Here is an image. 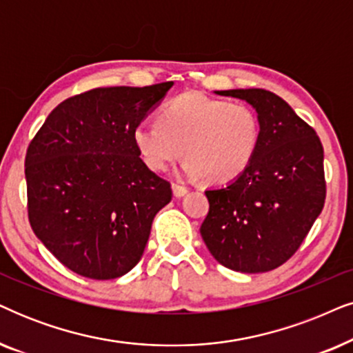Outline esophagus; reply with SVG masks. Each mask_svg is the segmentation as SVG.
Wrapping results in <instances>:
<instances>
[{"label": "esophagus", "mask_w": 353, "mask_h": 353, "mask_svg": "<svg viewBox=\"0 0 353 353\" xmlns=\"http://www.w3.org/2000/svg\"><path fill=\"white\" fill-rule=\"evenodd\" d=\"M172 188H173V196H175V198H183V196L188 193V188L183 185H178V183H173Z\"/></svg>", "instance_id": "1"}]
</instances>
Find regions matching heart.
Instances as JSON below:
<instances>
[{"mask_svg":"<svg viewBox=\"0 0 353 353\" xmlns=\"http://www.w3.org/2000/svg\"><path fill=\"white\" fill-rule=\"evenodd\" d=\"M259 131V118L248 103L185 92L163 105L159 123L141 121L132 139L150 170H165L183 150V175L227 183L251 163Z\"/></svg>","mask_w":353,"mask_h":353,"instance_id":"obj_1","label":"heart"}]
</instances>
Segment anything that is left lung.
<instances>
[{
  "label": "left lung",
  "mask_w": 353,
  "mask_h": 353,
  "mask_svg": "<svg viewBox=\"0 0 353 353\" xmlns=\"http://www.w3.org/2000/svg\"><path fill=\"white\" fill-rule=\"evenodd\" d=\"M246 100L259 118V143L246 170L205 191L201 236L222 266L268 272L303 243L326 199L324 150L316 131L285 100L264 89L217 90Z\"/></svg>",
  "instance_id": "1"
}]
</instances>
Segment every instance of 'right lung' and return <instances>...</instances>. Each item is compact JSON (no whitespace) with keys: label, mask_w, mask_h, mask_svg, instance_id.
<instances>
[{"label":"right lung","mask_w":353,"mask_h":353,"mask_svg":"<svg viewBox=\"0 0 353 353\" xmlns=\"http://www.w3.org/2000/svg\"><path fill=\"white\" fill-rule=\"evenodd\" d=\"M173 82L99 87L50 113L26 154L34 233L72 272L95 281L139 263L170 183L143 162L132 131Z\"/></svg>","instance_id":"add662e5"}]
</instances>
